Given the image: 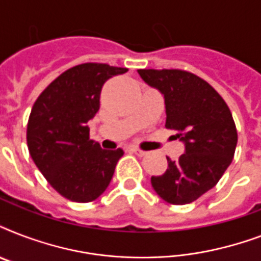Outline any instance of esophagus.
I'll use <instances>...</instances> for the list:
<instances>
[{"label":"esophagus","mask_w":261,"mask_h":261,"mask_svg":"<svg viewBox=\"0 0 261 261\" xmlns=\"http://www.w3.org/2000/svg\"><path fill=\"white\" fill-rule=\"evenodd\" d=\"M131 151H133V153H135L137 155H139V157H143V155L147 154L146 151L141 150V149H138V147H131Z\"/></svg>","instance_id":"34e87169"}]
</instances>
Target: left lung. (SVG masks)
I'll list each match as a JSON object with an SVG mask.
<instances>
[{"label":"left lung","instance_id":"left-lung-1","mask_svg":"<svg viewBox=\"0 0 261 261\" xmlns=\"http://www.w3.org/2000/svg\"><path fill=\"white\" fill-rule=\"evenodd\" d=\"M141 79L164 96L165 127L184 143L177 161L168 159L161 176H151V187L171 204H188L219 181L230 165L237 130L226 102L198 75L184 70L141 69Z\"/></svg>","mask_w":261,"mask_h":261}]
</instances>
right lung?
<instances>
[{
	"mask_svg": "<svg viewBox=\"0 0 261 261\" xmlns=\"http://www.w3.org/2000/svg\"><path fill=\"white\" fill-rule=\"evenodd\" d=\"M124 67L83 63L66 70L35 101L27 143L35 165L63 198L87 203L110 186L122 149L106 150L89 139V123L100 108L107 80Z\"/></svg>",
	"mask_w": 261,
	"mask_h": 261,
	"instance_id": "add662e5",
	"label": "right lung"
}]
</instances>
